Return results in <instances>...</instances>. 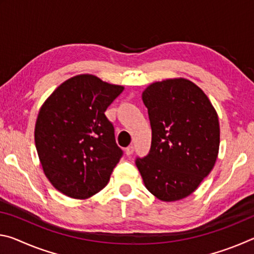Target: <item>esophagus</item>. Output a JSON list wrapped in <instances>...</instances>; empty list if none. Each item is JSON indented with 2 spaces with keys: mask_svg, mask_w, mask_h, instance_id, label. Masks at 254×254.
<instances>
[{
  "mask_svg": "<svg viewBox=\"0 0 254 254\" xmlns=\"http://www.w3.org/2000/svg\"><path fill=\"white\" fill-rule=\"evenodd\" d=\"M133 152H134V147H133V145H128L126 149V154L127 157H130Z\"/></svg>",
  "mask_w": 254,
  "mask_h": 254,
  "instance_id": "esophagus-1",
  "label": "esophagus"
}]
</instances>
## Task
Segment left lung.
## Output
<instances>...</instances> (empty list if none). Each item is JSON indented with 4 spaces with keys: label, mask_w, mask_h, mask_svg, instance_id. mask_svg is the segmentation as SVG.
I'll list each match as a JSON object with an SVG mask.
<instances>
[{
    "label": "left lung",
    "mask_w": 254,
    "mask_h": 254,
    "mask_svg": "<svg viewBox=\"0 0 254 254\" xmlns=\"http://www.w3.org/2000/svg\"><path fill=\"white\" fill-rule=\"evenodd\" d=\"M152 130L147 157L136 158L144 186L162 201L194 192L212 171L220 149V122L206 94L186 78L149 85L142 93Z\"/></svg>",
    "instance_id": "1"
}]
</instances>
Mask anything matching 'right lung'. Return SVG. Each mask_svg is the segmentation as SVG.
<instances>
[{
	"label": "right lung",
	"instance_id": "obj_1",
	"mask_svg": "<svg viewBox=\"0 0 254 254\" xmlns=\"http://www.w3.org/2000/svg\"><path fill=\"white\" fill-rule=\"evenodd\" d=\"M123 89L94 75H77L42 104L34 142L46 177L64 195L86 199L109 183L123 151L105 111Z\"/></svg>",
	"mask_w": 254,
	"mask_h": 254
}]
</instances>
